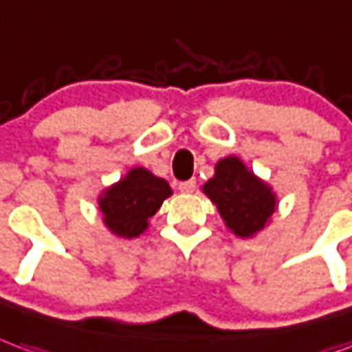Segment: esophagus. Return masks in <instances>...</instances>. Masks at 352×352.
<instances>
[{"label": "esophagus", "mask_w": 352, "mask_h": 352, "mask_svg": "<svg viewBox=\"0 0 352 352\" xmlns=\"http://www.w3.org/2000/svg\"><path fill=\"white\" fill-rule=\"evenodd\" d=\"M194 188H196V181L194 179H188V181H183V183H179V190L184 194H190L194 192Z\"/></svg>", "instance_id": "1"}]
</instances>
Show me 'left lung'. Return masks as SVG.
Masks as SVG:
<instances>
[{
	"label": "left lung",
	"mask_w": 352,
	"mask_h": 352,
	"mask_svg": "<svg viewBox=\"0 0 352 352\" xmlns=\"http://www.w3.org/2000/svg\"><path fill=\"white\" fill-rule=\"evenodd\" d=\"M236 236L252 238L276 211V194L236 156L219 160L215 175L201 186Z\"/></svg>",
	"instance_id": "1"
}]
</instances>
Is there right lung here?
Returning a JSON list of instances; mask_svg holds the SVG:
<instances>
[{
	"label": "right lung",
	"instance_id": "obj_1",
	"mask_svg": "<svg viewBox=\"0 0 352 352\" xmlns=\"http://www.w3.org/2000/svg\"><path fill=\"white\" fill-rule=\"evenodd\" d=\"M171 194L166 179L144 168L129 169L124 179L108 186L99 196L102 221L112 234L137 238L148 228V219Z\"/></svg>",
	"mask_w": 352,
	"mask_h": 352
}]
</instances>
